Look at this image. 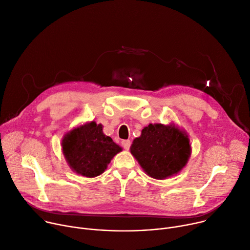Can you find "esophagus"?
<instances>
[{"mask_svg":"<svg viewBox=\"0 0 250 250\" xmlns=\"http://www.w3.org/2000/svg\"><path fill=\"white\" fill-rule=\"evenodd\" d=\"M122 144V146L125 148V149H129L130 146H131V141L130 140H123L121 142Z\"/></svg>","mask_w":250,"mask_h":250,"instance_id":"esophagus-1","label":"esophagus"}]
</instances>
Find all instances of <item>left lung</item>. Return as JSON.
<instances>
[{
  "mask_svg": "<svg viewBox=\"0 0 250 250\" xmlns=\"http://www.w3.org/2000/svg\"><path fill=\"white\" fill-rule=\"evenodd\" d=\"M187 136L174 126L149 124L131 146V154L148 176L165 179L180 171L190 156Z\"/></svg>",
  "mask_w": 250,
  "mask_h": 250,
  "instance_id": "8db88e82",
  "label": "left lung"
}]
</instances>
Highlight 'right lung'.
<instances>
[{"label": "right lung", "mask_w": 250, "mask_h": 250, "mask_svg": "<svg viewBox=\"0 0 250 250\" xmlns=\"http://www.w3.org/2000/svg\"><path fill=\"white\" fill-rule=\"evenodd\" d=\"M71 168L85 177L102 174L121 147L103 133V126L90 122L69 132L62 142Z\"/></svg>", "instance_id": "right-lung-1"}]
</instances>
